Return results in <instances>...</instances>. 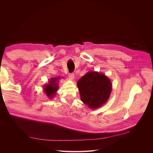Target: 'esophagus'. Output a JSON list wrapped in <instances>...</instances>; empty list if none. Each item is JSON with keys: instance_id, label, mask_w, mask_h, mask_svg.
<instances>
[{"instance_id": "1", "label": "esophagus", "mask_w": 153, "mask_h": 153, "mask_svg": "<svg viewBox=\"0 0 153 153\" xmlns=\"http://www.w3.org/2000/svg\"><path fill=\"white\" fill-rule=\"evenodd\" d=\"M69 79L71 80H73L74 79H75V75H74L73 73H69V75H68Z\"/></svg>"}]
</instances>
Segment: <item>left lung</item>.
<instances>
[{
	"label": "left lung",
	"mask_w": 153,
	"mask_h": 153,
	"mask_svg": "<svg viewBox=\"0 0 153 153\" xmlns=\"http://www.w3.org/2000/svg\"><path fill=\"white\" fill-rule=\"evenodd\" d=\"M77 87L82 102L91 109H96L107 102L112 84L104 73L92 71L78 80Z\"/></svg>",
	"instance_id": "1"
}]
</instances>
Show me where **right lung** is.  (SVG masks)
Masks as SVG:
<instances>
[{"label":"right lung","mask_w":153,"mask_h":153,"mask_svg":"<svg viewBox=\"0 0 153 153\" xmlns=\"http://www.w3.org/2000/svg\"><path fill=\"white\" fill-rule=\"evenodd\" d=\"M61 77L57 76L52 78L48 81L47 84H45L43 86V91L45 94L49 99H53V97L57 93L59 89V80L61 79Z\"/></svg>","instance_id":"add662e5"}]
</instances>
